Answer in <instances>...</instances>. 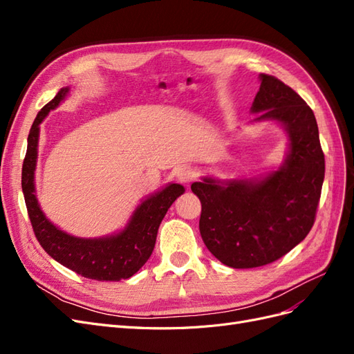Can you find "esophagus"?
<instances>
[{
    "mask_svg": "<svg viewBox=\"0 0 354 354\" xmlns=\"http://www.w3.org/2000/svg\"><path fill=\"white\" fill-rule=\"evenodd\" d=\"M176 177H177L178 183L189 186L192 181L196 178V173H195V169H192L190 167H183V168H178Z\"/></svg>",
    "mask_w": 354,
    "mask_h": 354,
    "instance_id": "esophagus-1",
    "label": "esophagus"
}]
</instances>
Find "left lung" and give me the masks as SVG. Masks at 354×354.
<instances>
[{
    "mask_svg": "<svg viewBox=\"0 0 354 354\" xmlns=\"http://www.w3.org/2000/svg\"><path fill=\"white\" fill-rule=\"evenodd\" d=\"M254 121H277L289 137L283 165L261 178L192 185L202 211L199 232L209 252L233 269L279 260L313 227L325 177V156L310 106L272 75H260Z\"/></svg>",
    "mask_w": 354,
    "mask_h": 354,
    "instance_id": "8db88e82",
    "label": "left lung"
}]
</instances>
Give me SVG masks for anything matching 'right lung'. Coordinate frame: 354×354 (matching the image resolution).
Returning a JSON list of instances; mask_svg holds the SVG:
<instances>
[{
  "instance_id": "add662e5",
  "label": "right lung",
  "mask_w": 354,
  "mask_h": 354,
  "mask_svg": "<svg viewBox=\"0 0 354 354\" xmlns=\"http://www.w3.org/2000/svg\"><path fill=\"white\" fill-rule=\"evenodd\" d=\"M69 88H60L56 97L42 108L28 136V149L22 167V190L29 220L44 251L62 266L94 281L128 279L149 260L156 242L159 224L173 202L185 194L181 185L169 183L138 205L124 230L112 236L84 239L56 227L41 211L35 196V167L38 156L39 124L50 111L66 97Z\"/></svg>"
}]
</instances>
